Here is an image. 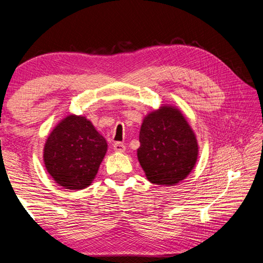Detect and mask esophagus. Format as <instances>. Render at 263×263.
I'll list each match as a JSON object with an SVG mask.
<instances>
[{
    "instance_id": "esophagus-1",
    "label": "esophagus",
    "mask_w": 263,
    "mask_h": 263,
    "mask_svg": "<svg viewBox=\"0 0 263 263\" xmlns=\"http://www.w3.org/2000/svg\"><path fill=\"white\" fill-rule=\"evenodd\" d=\"M113 147H114V150L116 151V153H124L125 149H126V147H125L123 142H115Z\"/></svg>"
}]
</instances>
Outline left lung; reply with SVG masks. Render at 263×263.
<instances>
[{"mask_svg": "<svg viewBox=\"0 0 263 263\" xmlns=\"http://www.w3.org/2000/svg\"><path fill=\"white\" fill-rule=\"evenodd\" d=\"M138 161L147 179L158 185H176L193 170L198 145L180 109L163 105L141 124Z\"/></svg>", "mask_w": 263, "mask_h": 263, "instance_id": "left-lung-1", "label": "left lung"}]
</instances>
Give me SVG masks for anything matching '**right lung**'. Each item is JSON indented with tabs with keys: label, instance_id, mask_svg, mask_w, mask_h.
Instances as JSON below:
<instances>
[{
	"label": "right lung",
	"instance_id": "add662e5",
	"mask_svg": "<svg viewBox=\"0 0 263 263\" xmlns=\"http://www.w3.org/2000/svg\"><path fill=\"white\" fill-rule=\"evenodd\" d=\"M107 151L105 138L81 115H68L54 127L44 147L47 172L60 186L91 185Z\"/></svg>",
	"mask_w": 263,
	"mask_h": 263
}]
</instances>
